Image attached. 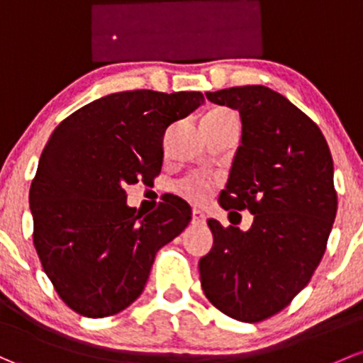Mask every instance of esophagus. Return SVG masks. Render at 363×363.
Segmentation results:
<instances>
[{
    "instance_id": "1",
    "label": "esophagus",
    "mask_w": 363,
    "mask_h": 363,
    "mask_svg": "<svg viewBox=\"0 0 363 363\" xmlns=\"http://www.w3.org/2000/svg\"><path fill=\"white\" fill-rule=\"evenodd\" d=\"M191 220H193V224H205V213L201 212V211H196V208H194L193 216H191Z\"/></svg>"
}]
</instances>
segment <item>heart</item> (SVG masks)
Instances as JSON below:
<instances>
[{
    "label": "heart",
    "instance_id": "b5f03b06",
    "mask_svg": "<svg viewBox=\"0 0 363 363\" xmlns=\"http://www.w3.org/2000/svg\"><path fill=\"white\" fill-rule=\"evenodd\" d=\"M220 114H230V111H226V109H216V111H212L207 118L220 116ZM179 191H181V194H184L188 200L194 201V203H200V201H203L205 196H207L208 182L203 181V179H200V177H191V179H188V181L182 182L181 188H179Z\"/></svg>",
    "mask_w": 363,
    "mask_h": 363
}]
</instances>
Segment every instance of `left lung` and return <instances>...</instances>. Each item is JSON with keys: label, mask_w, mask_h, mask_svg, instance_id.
I'll list each match as a JSON object with an SVG mask.
<instances>
[{"label": "left lung", "mask_w": 363, "mask_h": 363, "mask_svg": "<svg viewBox=\"0 0 363 363\" xmlns=\"http://www.w3.org/2000/svg\"><path fill=\"white\" fill-rule=\"evenodd\" d=\"M242 118L219 203L249 211V231L208 219L213 245L200 259L205 296L224 315L255 323L284 310L311 280L337 212L334 165L318 125L262 85L207 91Z\"/></svg>", "instance_id": "1"}]
</instances>
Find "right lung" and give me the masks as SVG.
<instances>
[{
	"label": "right lung",
	"instance_id": "right-lung-1",
	"mask_svg": "<svg viewBox=\"0 0 363 363\" xmlns=\"http://www.w3.org/2000/svg\"><path fill=\"white\" fill-rule=\"evenodd\" d=\"M205 102L201 91L130 90L83 106L53 130L29 191L33 242L60 299L89 318L130 306L156 252L181 235L191 207L167 196L155 212L127 207L128 184L162 172L163 135Z\"/></svg>",
	"mask_w": 363,
	"mask_h": 363
}]
</instances>
